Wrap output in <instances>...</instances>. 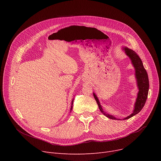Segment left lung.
Masks as SVG:
<instances>
[{
    "label": "left lung",
    "mask_w": 161,
    "mask_h": 161,
    "mask_svg": "<svg viewBox=\"0 0 161 161\" xmlns=\"http://www.w3.org/2000/svg\"><path fill=\"white\" fill-rule=\"evenodd\" d=\"M124 50L125 51L126 54L130 58L132 64L135 68V70H136V78L137 79V83H138V89H139L136 103H135L134 109L132 114L124 119H128L129 118L138 114L142 110L143 107L144 106L147 98V95H148L149 85V79H148L147 73L146 69H144V67H143L142 61L141 60V58H140V57L136 54V52H134L133 50L130 49L125 47ZM93 96L97 101L98 108L100 109V110L101 111V112H103L105 115H106V117L109 118V119H117L115 117H113L112 115L106 114L104 112L102 107H101L100 104L99 100L95 93H93Z\"/></svg>",
    "instance_id": "obj_1"
}]
</instances>
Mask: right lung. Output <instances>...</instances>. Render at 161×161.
<instances>
[{
  "mask_svg": "<svg viewBox=\"0 0 161 161\" xmlns=\"http://www.w3.org/2000/svg\"><path fill=\"white\" fill-rule=\"evenodd\" d=\"M73 100H72V105L73 104ZM72 109V106H71V109Z\"/></svg>",
  "mask_w": 161,
  "mask_h": 161,
  "instance_id": "add662e5",
  "label": "right lung"
}]
</instances>
